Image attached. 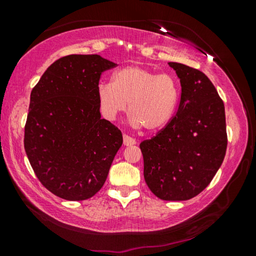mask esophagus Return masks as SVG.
I'll return each instance as SVG.
<instances>
[{"instance_id":"obj_1","label":"esophagus","mask_w":256,"mask_h":256,"mask_svg":"<svg viewBox=\"0 0 256 256\" xmlns=\"http://www.w3.org/2000/svg\"><path fill=\"white\" fill-rule=\"evenodd\" d=\"M136 143V141H135V138H130V136H128V135H126V134H124V146H134Z\"/></svg>"}]
</instances>
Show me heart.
I'll list each match as a JSON object with an SVG mask.
<instances>
[{
    "label": "heart",
    "instance_id": "1",
    "mask_svg": "<svg viewBox=\"0 0 256 256\" xmlns=\"http://www.w3.org/2000/svg\"><path fill=\"white\" fill-rule=\"evenodd\" d=\"M180 84L174 76L140 66H127L113 74L112 84L96 88L101 114L114 121L128 108L134 127L160 132L169 124L180 101Z\"/></svg>",
    "mask_w": 256,
    "mask_h": 256
}]
</instances>
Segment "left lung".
Instances as JSON below:
<instances>
[{
	"instance_id": "obj_1",
	"label": "left lung",
	"mask_w": 256,
	"mask_h": 256,
	"mask_svg": "<svg viewBox=\"0 0 256 256\" xmlns=\"http://www.w3.org/2000/svg\"><path fill=\"white\" fill-rule=\"evenodd\" d=\"M180 80L176 114L162 130L140 144L146 183L163 200L200 194L225 158V106L216 87L197 68L169 62Z\"/></svg>"
}]
</instances>
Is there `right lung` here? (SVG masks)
Instances as JSON below:
<instances>
[{"instance_id":"right-lung-1","label":"right lung","mask_w":256,"mask_h":256,"mask_svg":"<svg viewBox=\"0 0 256 256\" xmlns=\"http://www.w3.org/2000/svg\"><path fill=\"white\" fill-rule=\"evenodd\" d=\"M116 66L99 54L65 56L31 90L24 149L36 176L66 200H85L104 186L122 134L101 118L96 88Z\"/></svg>"}]
</instances>
